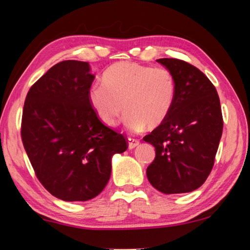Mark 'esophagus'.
<instances>
[{"label": "esophagus", "instance_id": "34e87169", "mask_svg": "<svg viewBox=\"0 0 250 250\" xmlns=\"http://www.w3.org/2000/svg\"><path fill=\"white\" fill-rule=\"evenodd\" d=\"M127 142H128V148H129V149H133V148H135V146L139 145V141H138V140H135V139H132V138H128Z\"/></svg>", "mask_w": 250, "mask_h": 250}]
</instances>
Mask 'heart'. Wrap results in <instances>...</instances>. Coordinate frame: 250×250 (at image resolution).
Returning a JSON list of instances; mask_svg holds the SVG:
<instances>
[{
  "mask_svg": "<svg viewBox=\"0 0 250 250\" xmlns=\"http://www.w3.org/2000/svg\"><path fill=\"white\" fill-rule=\"evenodd\" d=\"M101 82L90 88L88 102L108 127L117 125L125 109L124 124L129 131L141 132L146 125L155 128L166 121L175 104L176 81L165 67L122 61L108 67Z\"/></svg>",
  "mask_w": 250,
  "mask_h": 250,
  "instance_id": "1",
  "label": "heart"
}]
</instances>
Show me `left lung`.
I'll use <instances>...</instances> for the list:
<instances>
[{"instance_id": "left-lung-1", "label": "left lung", "mask_w": 250, "mask_h": 250, "mask_svg": "<svg viewBox=\"0 0 250 250\" xmlns=\"http://www.w3.org/2000/svg\"><path fill=\"white\" fill-rule=\"evenodd\" d=\"M157 61L174 74L177 90L168 117L143 138L156 150L146 176L163 193L191 192L203 186L214 166L223 131L220 98L192 64L174 58Z\"/></svg>"}]
</instances>
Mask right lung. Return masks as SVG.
<instances>
[{
    "label": "right lung",
    "instance_id": "add662e5",
    "mask_svg": "<svg viewBox=\"0 0 250 250\" xmlns=\"http://www.w3.org/2000/svg\"><path fill=\"white\" fill-rule=\"evenodd\" d=\"M88 62L50 68L27 93L21 140L37 179L64 201H86L107 186L111 158L127 149L123 134L101 123L88 102Z\"/></svg>",
    "mask_w": 250,
    "mask_h": 250
}]
</instances>
